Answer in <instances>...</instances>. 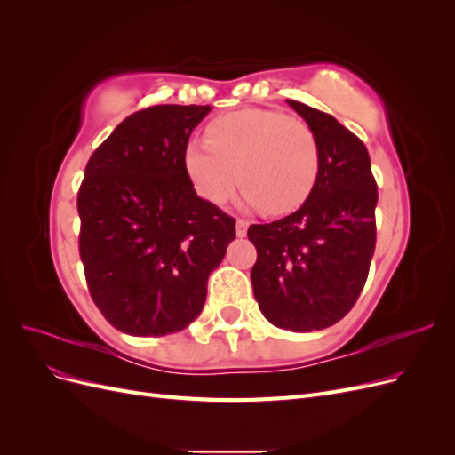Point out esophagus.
Masks as SVG:
<instances>
[{"label":"esophagus","instance_id":"esophagus-1","mask_svg":"<svg viewBox=\"0 0 455 455\" xmlns=\"http://www.w3.org/2000/svg\"><path fill=\"white\" fill-rule=\"evenodd\" d=\"M246 229H249V222H246V220H243V218H239L237 220V226H235L237 237H244L246 235Z\"/></svg>","mask_w":455,"mask_h":455}]
</instances>
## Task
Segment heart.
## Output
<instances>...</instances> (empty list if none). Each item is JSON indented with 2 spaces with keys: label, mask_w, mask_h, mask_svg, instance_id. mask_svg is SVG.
<instances>
[{
  "label": "heart",
  "mask_w": 455,
  "mask_h": 455,
  "mask_svg": "<svg viewBox=\"0 0 455 455\" xmlns=\"http://www.w3.org/2000/svg\"><path fill=\"white\" fill-rule=\"evenodd\" d=\"M186 171L211 203H222L237 180L246 203L277 216L309 197L319 148L306 123L275 109L244 108L216 117L206 139L188 144Z\"/></svg>",
  "instance_id": "b5f03b06"
}]
</instances>
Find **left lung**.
Listing matches in <instances>:
<instances>
[{"instance_id": "left-lung-1", "label": "left lung", "mask_w": 455, "mask_h": 455, "mask_svg": "<svg viewBox=\"0 0 455 455\" xmlns=\"http://www.w3.org/2000/svg\"><path fill=\"white\" fill-rule=\"evenodd\" d=\"M306 119L319 174L306 203L271 224H252L254 298L266 319L292 332L336 324L359 298L376 249L378 186L368 149L338 119L286 100Z\"/></svg>"}]
</instances>
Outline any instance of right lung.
<instances>
[{
  "label": "right lung",
  "instance_id": "right-lung-1",
  "mask_svg": "<svg viewBox=\"0 0 455 455\" xmlns=\"http://www.w3.org/2000/svg\"><path fill=\"white\" fill-rule=\"evenodd\" d=\"M211 106L163 104L123 119L94 149L77 194L79 256L114 328L167 336L194 323L235 220L201 199L186 171L189 134Z\"/></svg>",
  "mask_w": 455,
  "mask_h": 455
}]
</instances>
